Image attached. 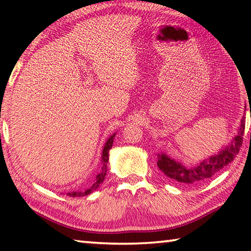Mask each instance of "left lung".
I'll list each match as a JSON object with an SVG mask.
<instances>
[{
  "instance_id": "1",
  "label": "left lung",
  "mask_w": 251,
  "mask_h": 251,
  "mask_svg": "<svg viewBox=\"0 0 251 251\" xmlns=\"http://www.w3.org/2000/svg\"><path fill=\"white\" fill-rule=\"evenodd\" d=\"M245 121L246 117H243L238 135L233 138L230 145L225 147L218 154L209 157L206 160H202L201 163L198 164V166L190 168L185 167L178 161L169 158L166 154H158L157 166L169 179L184 185H194L207 180L208 178L215 176L225 166L230 164L239 152L244 138Z\"/></svg>"
}]
</instances>
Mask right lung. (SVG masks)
Returning a JSON list of instances; mask_svg holds the SVG:
<instances>
[{"mask_svg": "<svg viewBox=\"0 0 251 251\" xmlns=\"http://www.w3.org/2000/svg\"><path fill=\"white\" fill-rule=\"evenodd\" d=\"M114 137H115V134L110 136V137L107 139V142H106L105 146L103 148V154H101V161H103V167H101V172L99 174V175L96 176V179L95 182L93 184L90 188L85 189L84 192H73V193H69L67 195L71 197H82V196H86V195L91 194L94 192V190L97 189V187H99L101 182L104 181L105 179V176H106V172H107V163H108V151L110 148L113 146V142H114Z\"/></svg>", "mask_w": 251, "mask_h": 251, "instance_id": "1", "label": "right lung"}]
</instances>
